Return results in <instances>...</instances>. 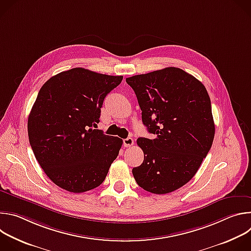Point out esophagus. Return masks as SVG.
I'll return each instance as SVG.
<instances>
[{"mask_svg": "<svg viewBox=\"0 0 251 251\" xmlns=\"http://www.w3.org/2000/svg\"><path fill=\"white\" fill-rule=\"evenodd\" d=\"M122 86H125V80L122 81ZM123 143H124L125 146H131V145H133V144H134V140H133V138H132V134L129 133V134H128V137L123 140Z\"/></svg>", "mask_w": 251, "mask_h": 251, "instance_id": "obj_1", "label": "esophagus"}]
</instances>
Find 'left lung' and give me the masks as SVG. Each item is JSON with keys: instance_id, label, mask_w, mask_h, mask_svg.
Returning a JSON list of instances; mask_svg holds the SVG:
<instances>
[{"instance_id": "left-lung-1", "label": "left lung", "mask_w": 251, "mask_h": 251, "mask_svg": "<svg viewBox=\"0 0 251 251\" xmlns=\"http://www.w3.org/2000/svg\"><path fill=\"white\" fill-rule=\"evenodd\" d=\"M122 79L77 67L41 88L27 119L28 140L35 159L59 188L83 193L105 180L122 140L97 124L104 98Z\"/></svg>"}]
</instances>
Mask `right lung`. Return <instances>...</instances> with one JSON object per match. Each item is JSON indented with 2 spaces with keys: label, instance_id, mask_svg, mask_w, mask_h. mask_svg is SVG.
<instances>
[{
  "label": "right lung",
  "instance_id": "right-lung-1",
  "mask_svg": "<svg viewBox=\"0 0 251 251\" xmlns=\"http://www.w3.org/2000/svg\"><path fill=\"white\" fill-rule=\"evenodd\" d=\"M126 82L137 96L143 123L153 134L152 139L139 141L144 161L132 170L134 178L157 195L180 189L196 175L213 141L205 87L176 67L135 75Z\"/></svg>",
  "mask_w": 251,
  "mask_h": 251
}]
</instances>
